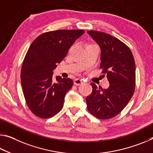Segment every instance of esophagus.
<instances>
[{"label":"esophagus","mask_w":153,"mask_h":153,"mask_svg":"<svg viewBox=\"0 0 153 153\" xmlns=\"http://www.w3.org/2000/svg\"><path fill=\"white\" fill-rule=\"evenodd\" d=\"M74 84H76V86H79V85H81L82 83H83V81H82V79H79V78H76L74 79Z\"/></svg>","instance_id":"34e87169"}]
</instances>
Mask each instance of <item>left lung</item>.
<instances>
[{"label":"left lung","instance_id":"obj_1","mask_svg":"<svg viewBox=\"0 0 153 153\" xmlns=\"http://www.w3.org/2000/svg\"><path fill=\"white\" fill-rule=\"evenodd\" d=\"M87 33L101 48L100 68L110 83L107 89L91 84L93 91L86 98L87 109L99 119H110L125 108L134 93V58L129 48L113 36L96 30Z\"/></svg>","mask_w":153,"mask_h":153}]
</instances>
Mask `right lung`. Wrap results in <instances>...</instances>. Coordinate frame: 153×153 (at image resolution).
I'll return each instance as SVG.
<instances>
[{
  "label": "right lung",
  "instance_id": "right-lung-1",
  "mask_svg": "<svg viewBox=\"0 0 153 153\" xmlns=\"http://www.w3.org/2000/svg\"><path fill=\"white\" fill-rule=\"evenodd\" d=\"M84 33L83 30L50 31L38 36L31 43L24 57L20 77L26 104L35 116L49 118L61 110L65 94L74 82L60 76L54 79L53 70Z\"/></svg>",
  "mask_w": 153,
  "mask_h": 153
}]
</instances>
